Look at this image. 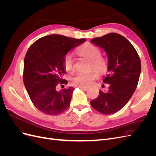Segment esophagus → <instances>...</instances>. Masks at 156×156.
I'll return each mask as SVG.
<instances>
[{
  "mask_svg": "<svg viewBox=\"0 0 156 156\" xmlns=\"http://www.w3.org/2000/svg\"><path fill=\"white\" fill-rule=\"evenodd\" d=\"M79 88H81V90H84V91H87V90H88V88H87V87H79Z\"/></svg>",
  "mask_w": 156,
  "mask_h": 156,
  "instance_id": "34e87169",
  "label": "esophagus"
}]
</instances>
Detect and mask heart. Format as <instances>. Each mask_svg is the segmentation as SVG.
Masks as SVG:
<instances>
[{"mask_svg":"<svg viewBox=\"0 0 156 156\" xmlns=\"http://www.w3.org/2000/svg\"><path fill=\"white\" fill-rule=\"evenodd\" d=\"M77 53L91 61V68L100 73L105 72L107 64L106 61L101 58V53L100 49L96 45L90 44H87L81 46L78 50ZM63 65L65 69L69 72H72L75 69L74 60L72 55L67 54L64 56L63 60ZM98 77L96 72L89 73H79L75 76L72 83L73 85L81 87H88L92 84L93 81Z\"/></svg>","mask_w":156,"mask_h":156,"instance_id":"1","label":"heart"}]
</instances>
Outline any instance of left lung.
I'll return each instance as SVG.
<instances>
[{
	"mask_svg": "<svg viewBox=\"0 0 156 156\" xmlns=\"http://www.w3.org/2000/svg\"><path fill=\"white\" fill-rule=\"evenodd\" d=\"M90 42L107 53L108 74L103 82L109 84L108 90H100L98 97L90 104L101 114H114L127 104L137 87L140 60L133 45L117 33L96 37Z\"/></svg>",
	"mask_w": 156,
	"mask_h": 156,
	"instance_id": "1",
	"label": "left lung"
}]
</instances>
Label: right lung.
Returning <instances> with one entry per match:
<instances>
[{
  "label": "right lung",
  "instance_id": "obj_1",
  "mask_svg": "<svg viewBox=\"0 0 156 156\" xmlns=\"http://www.w3.org/2000/svg\"><path fill=\"white\" fill-rule=\"evenodd\" d=\"M86 41L59 34H51L36 41L27 51L24 60L23 82L34 105L48 115H56L69 107L74 88L56 90L58 83H65L64 56Z\"/></svg>",
  "mask_w": 156,
  "mask_h": 156
}]
</instances>
